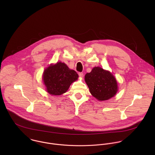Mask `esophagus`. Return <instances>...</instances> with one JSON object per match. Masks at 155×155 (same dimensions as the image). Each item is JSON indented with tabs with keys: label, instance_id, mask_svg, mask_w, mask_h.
I'll list each match as a JSON object with an SVG mask.
<instances>
[{
	"label": "esophagus",
	"instance_id": "esophagus-1",
	"mask_svg": "<svg viewBox=\"0 0 155 155\" xmlns=\"http://www.w3.org/2000/svg\"><path fill=\"white\" fill-rule=\"evenodd\" d=\"M79 76L80 78H83L84 77V73L82 72H80L79 73Z\"/></svg>",
	"mask_w": 155,
	"mask_h": 155
}]
</instances>
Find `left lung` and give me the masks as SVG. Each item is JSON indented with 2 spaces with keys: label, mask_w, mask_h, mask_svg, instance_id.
<instances>
[{
  "label": "left lung",
  "mask_w": 155,
  "mask_h": 155,
  "mask_svg": "<svg viewBox=\"0 0 155 155\" xmlns=\"http://www.w3.org/2000/svg\"><path fill=\"white\" fill-rule=\"evenodd\" d=\"M91 94L97 100H107L113 97L117 91L116 79L109 71L96 67L85 76Z\"/></svg>",
  "instance_id": "8db88e82"
}]
</instances>
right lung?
I'll return each mask as SVG.
<instances>
[{"label":"right lung","instance_id":"right-lung-1","mask_svg":"<svg viewBox=\"0 0 155 155\" xmlns=\"http://www.w3.org/2000/svg\"><path fill=\"white\" fill-rule=\"evenodd\" d=\"M78 78V73L61 62L45 69L43 80L46 91L52 95H59L65 93L70 85Z\"/></svg>","mask_w":155,"mask_h":155}]
</instances>
